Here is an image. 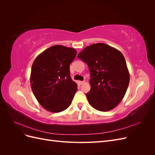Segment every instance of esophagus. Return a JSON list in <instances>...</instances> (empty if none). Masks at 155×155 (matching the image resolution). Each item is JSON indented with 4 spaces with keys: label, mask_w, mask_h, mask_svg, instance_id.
<instances>
[{
    "label": "esophagus",
    "mask_w": 155,
    "mask_h": 155,
    "mask_svg": "<svg viewBox=\"0 0 155 155\" xmlns=\"http://www.w3.org/2000/svg\"><path fill=\"white\" fill-rule=\"evenodd\" d=\"M79 84H80V85H82V84H83L84 83H85V81H79Z\"/></svg>",
    "instance_id": "esophagus-1"
}]
</instances>
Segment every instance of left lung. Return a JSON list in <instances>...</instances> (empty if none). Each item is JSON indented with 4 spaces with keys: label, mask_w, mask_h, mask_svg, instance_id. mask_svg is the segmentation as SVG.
<instances>
[{
    "label": "left lung",
    "mask_w": 155,
    "mask_h": 155,
    "mask_svg": "<svg viewBox=\"0 0 155 155\" xmlns=\"http://www.w3.org/2000/svg\"><path fill=\"white\" fill-rule=\"evenodd\" d=\"M91 72V90L87 93L90 105L106 112L113 109L124 98L130 77L120 51L104 43L88 46L78 55Z\"/></svg>",
    "instance_id": "1"
}]
</instances>
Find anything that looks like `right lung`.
<instances>
[{
  "label": "right lung",
  "instance_id": "add662e5",
  "mask_svg": "<svg viewBox=\"0 0 155 155\" xmlns=\"http://www.w3.org/2000/svg\"><path fill=\"white\" fill-rule=\"evenodd\" d=\"M76 54L74 48L54 45L40 54L33 63L31 90L46 110L60 112L71 104L78 85L70 78V64Z\"/></svg>",
  "mask_w": 155,
  "mask_h": 155
}]
</instances>
